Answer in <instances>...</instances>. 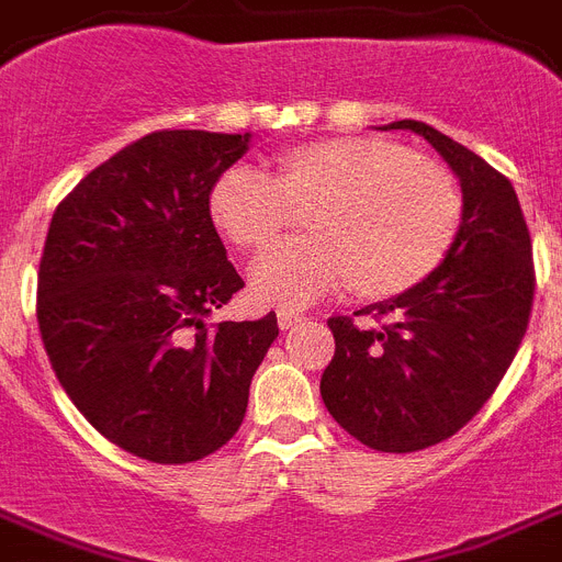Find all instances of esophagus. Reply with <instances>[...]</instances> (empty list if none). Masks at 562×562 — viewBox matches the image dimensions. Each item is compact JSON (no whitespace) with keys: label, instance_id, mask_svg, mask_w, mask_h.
<instances>
[{"label":"esophagus","instance_id":"1","mask_svg":"<svg viewBox=\"0 0 562 562\" xmlns=\"http://www.w3.org/2000/svg\"><path fill=\"white\" fill-rule=\"evenodd\" d=\"M301 318H304V315L295 313V310H278V327H281V330H292Z\"/></svg>","mask_w":562,"mask_h":562}]
</instances>
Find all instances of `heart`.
<instances>
[{
    "label": "heart",
    "mask_w": 562,
    "mask_h": 562,
    "mask_svg": "<svg viewBox=\"0 0 562 562\" xmlns=\"http://www.w3.org/2000/svg\"><path fill=\"white\" fill-rule=\"evenodd\" d=\"M209 221L247 255H267L304 217L310 238L255 270L252 292L299 307L338 284L391 301L442 267L462 229V192L437 157L382 137H330L281 151L272 175L232 166L209 192Z\"/></svg>",
    "instance_id": "heart-1"
}]
</instances>
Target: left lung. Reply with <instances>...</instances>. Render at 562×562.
<instances>
[{
  "label": "left lung",
  "mask_w": 562,
  "mask_h": 562,
  "mask_svg": "<svg viewBox=\"0 0 562 562\" xmlns=\"http://www.w3.org/2000/svg\"><path fill=\"white\" fill-rule=\"evenodd\" d=\"M422 134L462 183V229L437 272L405 295L333 315L336 353L322 375L333 419L373 451L411 453L451 439L503 382L535 304L531 235L512 180L442 132Z\"/></svg>",
  "instance_id": "1"
}]
</instances>
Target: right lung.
Wrapping results in <instances>:
<instances>
[{"label":"right lung","mask_w":562,"mask_h":562,"mask_svg":"<svg viewBox=\"0 0 562 562\" xmlns=\"http://www.w3.org/2000/svg\"><path fill=\"white\" fill-rule=\"evenodd\" d=\"M249 134L164 128L65 194L36 276V322L77 411L123 451L183 465L238 434L278 336L206 318L244 286L209 221V192Z\"/></svg>","instance_id":"1"}]
</instances>
